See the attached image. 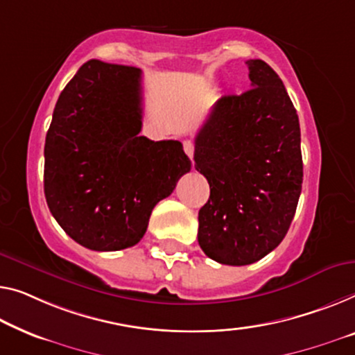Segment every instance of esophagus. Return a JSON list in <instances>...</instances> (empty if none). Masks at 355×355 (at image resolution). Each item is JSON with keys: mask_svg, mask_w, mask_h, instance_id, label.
<instances>
[{"mask_svg": "<svg viewBox=\"0 0 355 355\" xmlns=\"http://www.w3.org/2000/svg\"><path fill=\"white\" fill-rule=\"evenodd\" d=\"M183 150L188 155L189 159H193V156H194V144H193L191 140H184L183 141Z\"/></svg>", "mask_w": 355, "mask_h": 355, "instance_id": "1", "label": "esophagus"}]
</instances>
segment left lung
I'll use <instances>...</instances> for the list:
<instances>
[{
  "label": "left lung",
  "mask_w": 355,
  "mask_h": 355,
  "mask_svg": "<svg viewBox=\"0 0 355 355\" xmlns=\"http://www.w3.org/2000/svg\"><path fill=\"white\" fill-rule=\"evenodd\" d=\"M245 63L252 89L221 97L194 140V167L210 187L198 242L231 266L282 242L303 183L300 121L282 79L260 59Z\"/></svg>",
  "instance_id": "8db88e82"
}]
</instances>
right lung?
<instances>
[{"instance_id":"right-lung-1","label":"right lung","mask_w":355,"mask_h":355,"mask_svg":"<svg viewBox=\"0 0 355 355\" xmlns=\"http://www.w3.org/2000/svg\"><path fill=\"white\" fill-rule=\"evenodd\" d=\"M141 70L89 60L57 100L44 145V194L57 223L97 252L139 242L155 205L191 161L178 140L141 130Z\"/></svg>"}]
</instances>
